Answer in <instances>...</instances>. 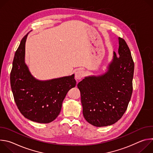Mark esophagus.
<instances>
[{
	"label": "esophagus",
	"mask_w": 153,
	"mask_h": 153,
	"mask_svg": "<svg viewBox=\"0 0 153 153\" xmlns=\"http://www.w3.org/2000/svg\"><path fill=\"white\" fill-rule=\"evenodd\" d=\"M85 73L82 70H77L75 73V78L77 80H80L84 77Z\"/></svg>",
	"instance_id": "obj_1"
}]
</instances>
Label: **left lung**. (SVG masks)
I'll return each instance as SVG.
<instances>
[{
  "mask_svg": "<svg viewBox=\"0 0 153 153\" xmlns=\"http://www.w3.org/2000/svg\"><path fill=\"white\" fill-rule=\"evenodd\" d=\"M119 44V56L114 53L105 74L85 77L77 84L84 118L95 126L117 122L131 97L134 63L126 42L120 37Z\"/></svg>",
  "mask_w": 153,
  "mask_h": 153,
  "instance_id": "8db88e82",
  "label": "left lung"
}]
</instances>
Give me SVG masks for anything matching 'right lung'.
Here are the masks:
<instances>
[{"mask_svg": "<svg viewBox=\"0 0 153 153\" xmlns=\"http://www.w3.org/2000/svg\"><path fill=\"white\" fill-rule=\"evenodd\" d=\"M27 35L22 39L14 54L10 73L11 90L22 114L33 122L48 123L59 116L63 100L75 87L76 81L74 74L47 81L34 79L24 61Z\"/></svg>", "mask_w": 153, "mask_h": 153, "instance_id": "obj_1", "label": "right lung"}]
</instances>
